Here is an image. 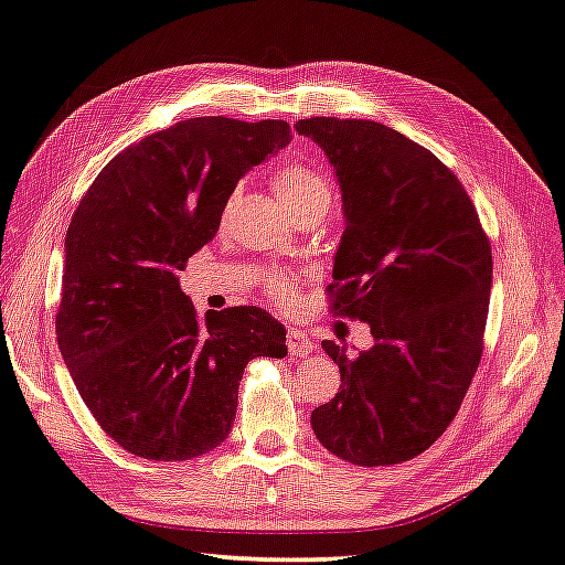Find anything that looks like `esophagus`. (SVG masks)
<instances>
[{
	"instance_id": "34e87169",
	"label": "esophagus",
	"mask_w": 565,
	"mask_h": 565,
	"mask_svg": "<svg viewBox=\"0 0 565 565\" xmlns=\"http://www.w3.org/2000/svg\"><path fill=\"white\" fill-rule=\"evenodd\" d=\"M286 345H289V355L294 358H306L308 352H313V340L298 328L289 330V335H286Z\"/></svg>"
}]
</instances>
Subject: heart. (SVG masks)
I'll use <instances>...</instances> for the list:
<instances>
[{"label":"heart","mask_w":565,"mask_h":565,"mask_svg":"<svg viewBox=\"0 0 565 565\" xmlns=\"http://www.w3.org/2000/svg\"><path fill=\"white\" fill-rule=\"evenodd\" d=\"M274 195L279 203L289 210L291 215L306 213V210H323L328 213L333 205V188L320 175L316 169L306 163H289L274 173ZM230 207V205H227ZM264 294H267L274 303L291 306L296 301V289L289 276L274 274L264 281Z\"/></svg>","instance_id":"heart-1"}]
</instances>
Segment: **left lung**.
I'll list each match as a JSON object with an SVG mask.
<instances>
[{
  "label": "left lung",
  "mask_w": 565,
  "mask_h": 565,
  "mask_svg": "<svg viewBox=\"0 0 565 565\" xmlns=\"http://www.w3.org/2000/svg\"><path fill=\"white\" fill-rule=\"evenodd\" d=\"M338 175L345 232L333 311L370 326L374 345L340 367V392L313 408L316 438L352 466L416 458L450 426L482 358L492 249L466 188L402 131L370 119L311 117Z\"/></svg>",
  "instance_id": "left-lung-1"
}]
</instances>
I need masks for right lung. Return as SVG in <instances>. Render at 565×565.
<instances>
[{
    "label": "right lung",
    "mask_w": 565,
    "mask_h": 565,
    "mask_svg": "<svg viewBox=\"0 0 565 565\" xmlns=\"http://www.w3.org/2000/svg\"><path fill=\"white\" fill-rule=\"evenodd\" d=\"M289 141L284 119H183L117 153L77 203L55 335L85 406L131 456L217 448L247 362L286 355L279 320L257 306L201 320L179 274L215 237L242 175Z\"/></svg>",
    "instance_id": "right-lung-1"
}]
</instances>
